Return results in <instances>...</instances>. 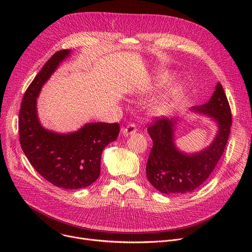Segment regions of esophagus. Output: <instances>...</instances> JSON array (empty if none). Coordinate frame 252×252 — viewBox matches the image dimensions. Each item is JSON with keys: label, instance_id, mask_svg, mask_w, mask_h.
Returning <instances> with one entry per match:
<instances>
[{"label": "esophagus", "instance_id": "34e87169", "mask_svg": "<svg viewBox=\"0 0 252 252\" xmlns=\"http://www.w3.org/2000/svg\"><path fill=\"white\" fill-rule=\"evenodd\" d=\"M135 132H136V127H135V125H133V124H130L127 126H126L125 128H123V134L125 136H128Z\"/></svg>", "mask_w": 252, "mask_h": 252}]
</instances>
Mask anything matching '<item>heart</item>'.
<instances>
[{
	"mask_svg": "<svg viewBox=\"0 0 252 252\" xmlns=\"http://www.w3.org/2000/svg\"><path fill=\"white\" fill-rule=\"evenodd\" d=\"M165 107H166V103H165V102H159V103H157V104L155 105L154 110H155L156 112H161V111L165 110Z\"/></svg>",
	"mask_w": 252,
	"mask_h": 252,
	"instance_id": "heart-1",
	"label": "heart"
}]
</instances>
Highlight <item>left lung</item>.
I'll use <instances>...</instances> for the list:
<instances>
[{
	"instance_id": "1",
	"label": "left lung",
	"mask_w": 252,
	"mask_h": 252,
	"mask_svg": "<svg viewBox=\"0 0 252 252\" xmlns=\"http://www.w3.org/2000/svg\"><path fill=\"white\" fill-rule=\"evenodd\" d=\"M191 111L208 116L218 126L212 142L197 153L187 154L175 146L177 119H157L148 128L154 143L147 163V176L152 186L161 193L193 191L208 178L224 152L232 119L222 86L218 83L210 99L192 106Z\"/></svg>"
}]
</instances>
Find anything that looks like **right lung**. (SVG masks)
I'll return each mask as SVG.
<instances>
[{
	"instance_id": "add662e5",
	"label": "right lung",
	"mask_w": 252,
	"mask_h": 252,
	"mask_svg": "<svg viewBox=\"0 0 252 252\" xmlns=\"http://www.w3.org/2000/svg\"><path fill=\"white\" fill-rule=\"evenodd\" d=\"M69 55V50L57 52L27 89L19 114V132L24 154L45 179L61 189H80L98 178L101 154L118 138L120 125L90 123L67 133L55 132L41 125L37 98L45 83Z\"/></svg>"
}]
</instances>
